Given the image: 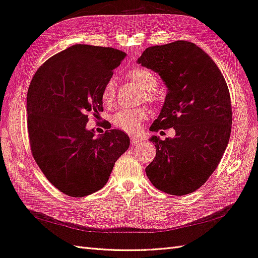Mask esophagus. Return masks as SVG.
Wrapping results in <instances>:
<instances>
[{"label":"esophagus","instance_id":"34e87169","mask_svg":"<svg viewBox=\"0 0 258 258\" xmlns=\"http://www.w3.org/2000/svg\"><path fill=\"white\" fill-rule=\"evenodd\" d=\"M139 141H140V139H139V138H137V137H131L130 138V142H131V146H133V147L137 146V144L139 143Z\"/></svg>","mask_w":258,"mask_h":258}]
</instances>
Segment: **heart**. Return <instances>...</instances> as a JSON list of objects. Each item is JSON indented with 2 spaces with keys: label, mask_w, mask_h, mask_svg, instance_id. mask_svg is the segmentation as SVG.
I'll list each match as a JSON object with an SVG mask.
<instances>
[{
  "label": "heart",
  "mask_w": 258,
  "mask_h": 258,
  "mask_svg": "<svg viewBox=\"0 0 258 258\" xmlns=\"http://www.w3.org/2000/svg\"><path fill=\"white\" fill-rule=\"evenodd\" d=\"M127 77L146 91V98L149 102L156 99L155 90L159 85L155 74L144 68H135L127 73ZM116 96V83L112 79L106 82L102 91V100L105 105H110ZM148 117V111L143 108L138 109H121L112 116V124L124 133L134 134L139 130L141 122Z\"/></svg>",
  "instance_id": "heart-1"
}]
</instances>
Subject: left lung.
<instances>
[{
	"label": "left lung",
	"instance_id": "8db88e82",
	"mask_svg": "<svg viewBox=\"0 0 258 258\" xmlns=\"http://www.w3.org/2000/svg\"><path fill=\"white\" fill-rule=\"evenodd\" d=\"M138 63L159 73L167 87L150 130L174 128L176 133L165 140L151 138L156 155L146 173L162 191L190 194L211 176L228 146L232 106L227 82L203 49L185 40L149 47Z\"/></svg>",
	"mask_w": 258,
	"mask_h": 258
}]
</instances>
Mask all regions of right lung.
<instances>
[{
    "label": "right lung",
    "mask_w": 258,
    "mask_h": 258,
    "mask_svg": "<svg viewBox=\"0 0 258 258\" xmlns=\"http://www.w3.org/2000/svg\"><path fill=\"white\" fill-rule=\"evenodd\" d=\"M127 55L109 47L74 45L35 73L27 93L31 154L56 189L84 197L103 188L130 140L121 130L95 138L89 115L103 111L102 91ZM108 129V128H107Z\"/></svg>",
    "instance_id": "right-lung-1"
}]
</instances>
